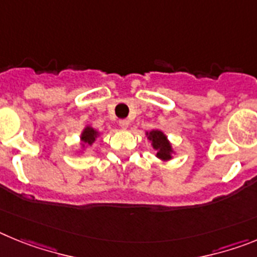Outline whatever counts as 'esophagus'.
Listing matches in <instances>:
<instances>
[{
    "label": "esophagus",
    "instance_id": "1",
    "mask_svg": "<svg viewBox=\"0 0 257 257\" xmlns=\"http://www.w3.org/2000/svg\"><path fill=\"white\" fill-rule=\"evenodd\" d=\"M119 126H121L123 130H126L127 127L130 126V121H128V119H121V121H119Z\"/></svg>",
    "mask_w": 257,
    "mask_h": 257
}]
</instances>
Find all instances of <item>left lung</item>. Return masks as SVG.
Returning a JSON list of instances; mask_svg holds the SVG:
<instances>
[{
    "label": "left lung",
    "mask_w": 257,
    "mask_h": 257,
    "mask_svg": "<svg viewBox=\"0 0 257 257\" xmlns=\"http://www.w3.org/2000/svg\"><path fill=\"white\" fill-rule=\"evenodd\" d=\"M145 136H147L148 142L151 143L152 148L157 152L156 157L158 160L167 162V161H171L174 158L176 151H175L171 143H170L167 135L162 130L153 128L151 131H147Z\"/></svg>",
    "instance_id": "obj_1"
}]
</instances>
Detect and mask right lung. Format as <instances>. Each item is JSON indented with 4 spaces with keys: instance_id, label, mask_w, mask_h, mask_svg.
Masks as SVG:
<instances>
[{
    "instance_id": "obj_1",
    "label": "right lung",
    "mask_w": 257,
    "mask_h": 257,
    "mask_svg": "<svg viewBox=\"0 0 257 257\" xmlns=\"http://www.w3.org/2000/svg\"><path fill=\"white\" fill-rule=\"evenodd\" d=\"M100 135H101L100 131H97L96 128H94V127L90 126V124H86V126L83 127L81 135H79V142H81L79 143V145H81V148H79L76 153L78 154L85 153L87 147H91L94 143H96V140L100 138Z\"/></svg>"
}]
</instances>
